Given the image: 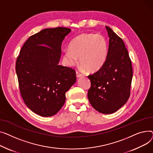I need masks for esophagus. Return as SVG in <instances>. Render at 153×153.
<instances>
[{"instance_id": "1", "label": "esophagus", "mask_w": 153, "mask_h": 153, "mask_svg": "<svg viewBox=\"0 0 153 153\" xmlns=\"http://www.w3.org/2000/svg\"><path fill=\"white\" fill-rule=\"evenodd\" d=\"M76 77L77 78H80L81 76H82V74H81L79 72H78V71H76Z\"/></svg>"}]
</instances>
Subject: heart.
<instances>
[{
    "mask_svg": "<svg viewBox=\"0 0 153 153\" xmlns=\"http://www.w3.org/2000/svg\"><path fill=\"white\" fill-rule=\"evenodd\" d=\"M69 49L64 51L63 59L68 66L78 62L89 72H96L105 64L108 56V44L101 34H81L70 42Z\"/></svg>",
    "mask_w": 153,
    "mask_h": 153,
    "instance_id": "obj_1",
    "label": "heart"
}]
</instances>
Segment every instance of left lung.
Segmentation results:
<instances>
[{
    "instance_id": "8db88e82",
    "label": "left lung",
    "mask_w": 153,
    "mask_h": 153,
    "mask_svg": "<svg viewBox=\"0 0 153 153\" xmlns=\"http://www.w3.org/2000/svg\"><path fill=\"white\" fill-rule=\"evenodd\" d=\"M108 56L104 65L88 76L91 87L88 100L93 108L104 114L118 111L128 101L133 76L131 62L123 40L108 26Z\"/></svg>"
}]
</instances>
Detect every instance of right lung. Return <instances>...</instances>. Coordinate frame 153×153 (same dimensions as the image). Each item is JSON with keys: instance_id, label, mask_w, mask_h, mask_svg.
Segmentation results:
<instances>
[{"instance_id": "right-lung-1", "label": "right lung", "mask_w": 153, "mask_h": 153, "mask_svg": "<svg viewBox=\"0 0 153 153\" xmlns=\"http://www.w3.org/2000/svg\"><path fill=\"white\" fill-rule=\"evenodd\" d=\"M71 30L46 28L28 39L16 62L23 100L42 117L56 114L65 102V93L76 82L75 70L59 65L63 40Z\"/></svg>"}]
</instances>
